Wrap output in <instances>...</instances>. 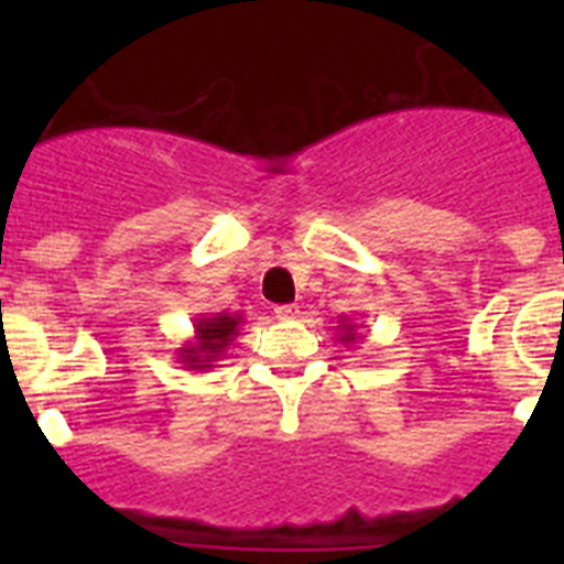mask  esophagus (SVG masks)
I'll return each mask as SVG.
<instances>
[{
    "instance_id": "esophagus-1",
    "label": "esophagus",
    "mask_w": 564,
    "mask_h": 564,
    "mask_svg": "<svg viewBox=\"0 0 564 564\" xmlns=\"http://www.w3.org/2000/svg\"><path fill=\"white\" fill-rule=\"evenodd\" d=\"M273 313H276V318H282V322H291V318L299 316V307L296 305H276L273 307Z\"/></svg>"
}]
</instances>
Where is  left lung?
Here are the masks:
<instances>
[{
    "instance_id": "8db88e82",
    "label": "left lung",
    "mask_w": 564,
    "mask_h": 564,
    "mask_svg": "<svg viewBox=\"0 0 564 564\" xmlns=\"http://www.w3.org/2000/svg\"><path fill=\"white\" fill-rule=\"evenodd\" d=\"M338 338H341V344H347V347L356 341V325H352L350 318H338Z\"/></svg>"
}]
</instances>
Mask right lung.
<instances>
[{"label": "right lung", "mask_w": 564, "mask_h": 564, "mask_svg": "<svg viewBox=\"0 0 564 564\" xmlns=\"http://www.w3.org/2000/svg\"><path fill=\"white\" fill-rule=\"evenodd\" d=\"M242 313H203L194 322V338L177 347V361L186 370H212L214 361L226 358V350L239 336Z\"/></svg>", "instance_id": "obj_1"}]
</instances>
